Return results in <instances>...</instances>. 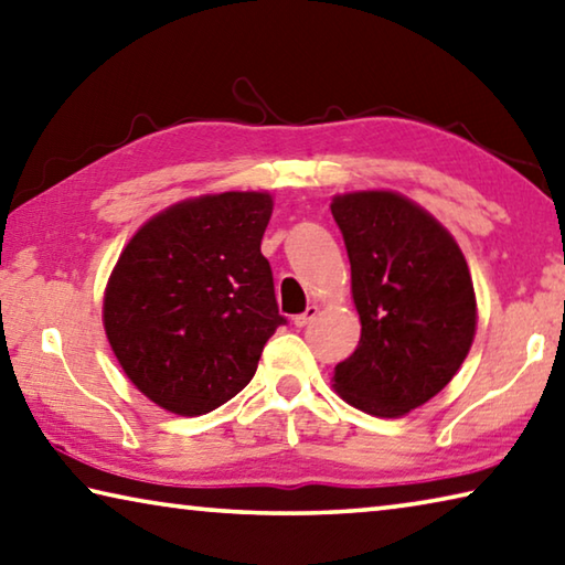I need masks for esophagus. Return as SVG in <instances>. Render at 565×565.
<instances>
[{
    "label": "esophagus",
    "instance_id": "34e87169",
    "mask_svg": "<svg viewBox=\"0 0 565 565\" xmlns=\"http://www.w3.org/2000/svg\"><path fill=\"white\" fill-rule=\"evenodd\" d=\"M319 317V306H306V311L303 313H299V317H294V327L296 329H303V327H309V323Z\"/></svg>",
    "mask_w": 565,
    "mask_h": 565
}]
</instances>
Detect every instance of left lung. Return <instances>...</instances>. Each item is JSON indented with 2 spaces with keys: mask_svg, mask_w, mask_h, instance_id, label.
Here are the masks:
<instances>
[{
  "mask_svg": "<svg viewBox=\"0 0 565 565\" xmlns=\"http://www.w3.org/2000/svg\"><path fill=\"white\" fill-rule=\"evenodd\" d=\"M361 319L356 351L333 388L371 416L396 418L434 398L461 369L476 333V296L454 236L394 191L333 196Z\"/></svg>",
  "mask_w": 565,
  "mask_h": 565,
  "instance_id": "left-lung-1",
  "label": "left lung"
}]
</instances>
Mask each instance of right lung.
<instances>
[{
    "label": "right lung",
    "instance_id": "obj_1",
    "mask_svg": "<svg viewBox=\"0 0 565 565\" xmlns=\"http://www.w3.org/2000/svg\"><path fill=\"white\" fill-rule=\"evenodd\" d=\"M274 202L224 191L169 206L124 248L104 329L124 374L157 406L202 416L234 398L286 323L262 236Z\"/></svg>",
    "mask_w": 565,
    "mask_h": 565
}]
</instances>
